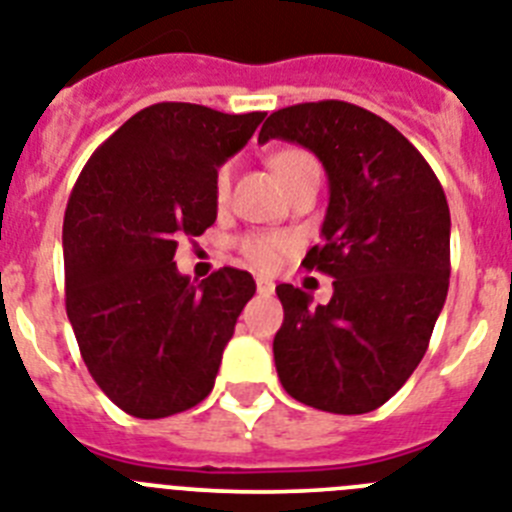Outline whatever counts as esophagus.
Instances as JSON below:
<instances>
[{
    "label": "esophagus",
    "mask_w": 512,
    "mask_h": 512,
    "mask_svg": "<svg viewBox=\"0 0 512 512\" xmlns=\"http://www.w3.org/2000/svg\"><path fill=\"white\" fill-rule=\"evenodd\" d=\"M255 283H257V291L265 293V296H268V293H273V291H275V283L270 281V278H262V275H260V278H257Z\"/></svg>",
    "instance_id": "esophagus-1"
}]
</instances>
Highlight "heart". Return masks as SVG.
Masks as SVG:
<instances>
[{
  "label": "heart",
  "mask_w": 512,
  "mask_h": 512,
  "mask_svg": "<svg viewBox=\"0 0 512 512\" xmlns=\"http://www.w3.org/2000/svg\"><path fill=\"white\" fill-rule=\"evenodd\" d=\"M270 167H273V172L278 175V180L286 182L291 180L296 172L306 170V167H317V162H314V157H311L309 151L288 146V149L275 151L273 157H270ZM229 185L231 170L229 167H221V170L216 172V198H219V201H224L226 195H229ZM288 247H291V242H288L286 234H252V237L242 239L244 257H247L252 265H257V268H273Z\"/></svg>",
  "instance_id": "1"
}]
</instances>
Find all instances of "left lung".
Here are the masks:
<instances>
[{
    "instance_id": "1",
    "label": "left lung",
    "mask_w": 512,
    "mask_h": 512,
    "mask_svg": "<svg viewBox=\"0 0 512 512\" xmlns=\"http://www.w3.org/2000/svg\"><path fill=\"white\" fill-rule=\"evenodd\" d=\"M314 151L330 180L324 244L306 270L332 275V299L311 304L275 288L283 324L275 368L293 399L363 415L391 399L428 350L451 275V213L420 151L384 118L340 100L275 110L257 141Z\"/></svg>"
}]
</instances>
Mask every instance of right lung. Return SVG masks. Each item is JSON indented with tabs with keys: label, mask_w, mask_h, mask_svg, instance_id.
I'll return each instance as SVG.
<instances>
[{
	"label": "right lung",
	"mask_w": 512,
	"mask_h": 512,
	"mask_svg": "<svg viewBox=\"0 0 512 512\" xmlns=\"http://www.w3.org/2000/svg\"><path fill=\"white\" fill-rule=\"evenodd\" d=\"M262 118L149 105L97 146L71 190L66 314L87 371L128 415L170 417L211 394L255 281L221 268L193 283L172 257L182 234L216 221V172Z\"/></svg>",
	"instance_id": "obj_1"
}]
</instances>
